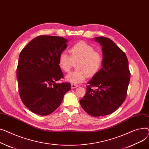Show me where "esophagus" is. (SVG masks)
Masks as SVG:
<instances>
[{
    "instance_id": "1",
    "label": "esophagus",
    "mask_w": 149,
    "mask_h": 149,
    "mask_svg": "<svg viewBox=\"0 0 149 149\" xmlns=\"http://www.w3.org/2000/svg\"><path fill=\"white\" fill-rule=\"evenodd\" d=\"M78 85L77 84H72V88H76V87H77Z\"/></svg>"
}]
</instances>
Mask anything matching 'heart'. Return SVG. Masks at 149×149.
Instances as JSON below:
<instances>
[{
  "instance_id": "b5f03b06",
  "label": "heart",
  "mask_w": 149,
  "mask_h": 149,
  "mask_svg": "<svg viewBox=\"0 0 149 149\" xmlns=\"http://www.w3.org/2000/svg\"><path fill=\"white\" fill-rule=\"evenodd\" d=\"M71 55L61 52L58 58V64L64 72L68 73L74 64L77 68L67 76V80L72 83L84 82L87 76H94L101 69L103 63V56L95 48L85 42L76 43L70 49Z\"/></svg>"
}]
</instances>
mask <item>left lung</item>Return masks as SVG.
<instances>
[{
	"mask_svg": "<svg viewBox=\"0 0 149 149\" xmlns=\"http://www.w3.org/2000/svg\"><path fill=\"white\" fill-rule=\"evenodd\" d=\"M95 40L102 46L103 67L88 83L79 102L86 113L99 117L110 114L125 102L130 73L125 52L111 39L100 37Z\"/></svg>",
	"mask_w": 149,
	"mask_h": 149,
	"instance_id": "obj_1",
	"label": "left lung"
}]
</instances>
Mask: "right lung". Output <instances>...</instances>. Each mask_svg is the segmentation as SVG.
I'll return each instance as SVG.
<instances>
[{"instance_id": "1", "label": "right lung", "mask_w": 149, "mask_h": 149, "mask_svg": "<svg viewBox=\"0 0 149 149\" xmlns=\"http://www.w3.org/2000/svg\"><path fill=\"white\" fill-rule=\"evenodd\" d=\"M67 42L61 37L40 36L20 54L17 68L20 97L24 105L38 115L54 112L71 89L70 83H56L64 77L58 58Z\"/></svg>"}]
</instances>
